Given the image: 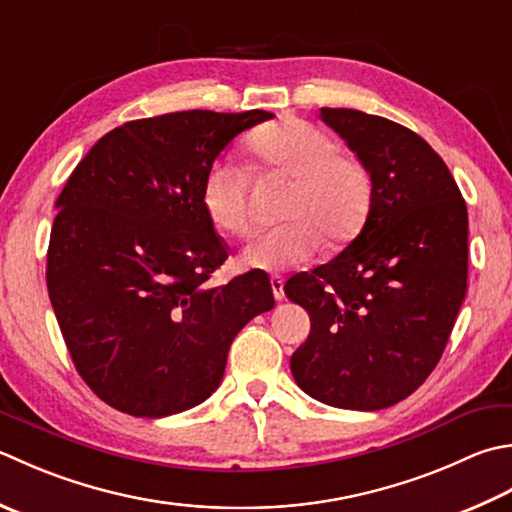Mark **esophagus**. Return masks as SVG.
Here are the masks:
<instances>
[{
  "label": "esophagus",
  "instance_id": "esophagus-1",
  "mask_svg": "<svg viewBox=\"0 0 512 512\" xmlns=\"http://www.w3.org/2000/svg\"><path fill=\"white\" fill-rule=\"evenodd\" d=\"M270 286H273V295H275L277 302H282V299H284V279L279 275H273V277H270Z\"/></svg>",
  "mask_w": 512,
  "mask_h": 512
}]
</instances>
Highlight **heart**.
<instances>
[{
  "instance_id": "obj_1",
  "label": "heart",
  "mask_w": 512,
  "mask_h": 512,
  "mask_svg": "<svg viewBox=\"0 0 512 512\" xmlns=\"http://www.w3.org/2000/svg\"><path fill=\"white\" fill-rule=\"evenodd\" d=\"M253 150L277 173L293 179L282 217L288 222L259 233L239 262L246 268L288 270L313 259L319 235L342 242L364 224L370 206V175L357 159L339 153V144L304 119H284L253 139ZM202 204L217 230L250 233L248 182L244 168L228 157L208 166Z\"/></svg>"
}]
</instances>
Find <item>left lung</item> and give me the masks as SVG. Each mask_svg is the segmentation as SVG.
Masks as SVG:
<instances>
[{
  "instance_id": "1",
  "label": "left lung",
  "mask_w": 512,
  "mask_h": 512,
  "mask_svg": "<svg viewBox=\"0 0 512 512\" xmlns=\"http://www.w3.org/2000/svg\"><path fill=\"white\" fill-rule=\"evenodd\" d=\"M370 175L359 235L284 293L310 315L290 357L317 402L382 410L426 382L466 297L468 210L444 159L413 130L353 108H322Z\"/></svg>"
}]
</instances>
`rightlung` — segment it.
I'll use <instances>...</instances> for the list:
<instances>
[{
    "instance_id": "right-lung-1",
    "label": "right lung",
    "mask_w": 512,
    "mask_h": 512,
    "mask_svg": "<svg viewBox=\"0 0 512 512\" xmlns=\"http://www.w3.org/2000/svg\"><path fill=\"white\" fill-rule=\"evenodd\" d=\"M266 110H182L126 122L88 150L57 197L46 286L77 373L133 417L202 404L228 348L275 306L270 279L208 286L228 248L202 204L208 166Z\"/></svg>"
}]
</instances>
